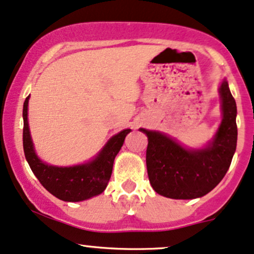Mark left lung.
Returning <instances> with one entry per match:
<instances>
[{
  "instance_id": "8db88e82",
  "label": "left lung",
  "mask_w": 254,
  "mask_h": 254,
  "mask_svg": "<svg viewBox=\"0 0 254 254\" xmlns=\"http://www.w3.org/2000/svg\"><path fill=\"white\" fill-rule=\"evenodd\" d=\"M222 121L202 148H189L173 137L141 127L148 137L147 171L154 191L172 199H194L218 185L237 149V104L226 78L218 88Z\"/></svg>"
}]
</instances>
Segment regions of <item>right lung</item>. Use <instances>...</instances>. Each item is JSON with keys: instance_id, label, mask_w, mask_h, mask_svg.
I'll return each mask as SVG.
<instances>
[{"instance_id": "obj_1", "label": "right lung", "mask_w": 254, "mask_h": 254, "mask_svg": "<svg viewBox=\"0 0 254 254\" xmlns=\"http://www.w3.org/2000/svg\"><path fill=\"white\" fill-rule=\"evenodd\" d=\"M28 100L30 95L26 98L22 111L24 151L32 172L40 184L51 194L64 202H81L103 193L112 174L115 157L131 130L124 129L111 137L103 149L84 164L68 167L49 165L39 159L34 149L28 125Z\"/></svg>"}]
</instances>
